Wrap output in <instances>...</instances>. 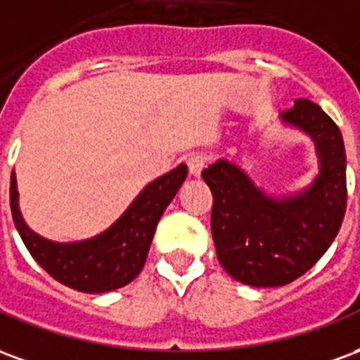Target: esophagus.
<instances>
[{
  "instance_id": "34e87169",
  "label": "esophagus",
  "mask_w": 360,
  "mask_h": 360,
  "mask_svg": "<svg viewBox=\"0 0 360 360\" xmlns=\"http://www.w3.org/2000/svg\"><path fill=\"white\" fill-rule=\"evenodd\" d=\"M206 156L202 154H193V156L187 160L188 165V175H193V177H200V173L204 172V167H206Z\"/></svg>"
}]
</instances>
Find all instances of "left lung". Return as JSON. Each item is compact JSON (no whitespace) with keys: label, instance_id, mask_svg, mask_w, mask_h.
<instances>
[{"label":"left lung","instance_id":"left-lung-1","mask_svg":"<svg viewBox=\"0 0 360 360\" xmlns=\"http://www.w3.org/2000/svg\"><path fill=\"white\" fill-rule=\"evenodd\" d=\"M281 121L316 144L320 173L302 193L274 198L227 160L202 172L214 196L210 224L219 264L252 287L287 285L309 271L335 239L347 206L340 127L310 100H297Z\"/></svg>","mask_w":360,"mask_h":360}]
</instances>
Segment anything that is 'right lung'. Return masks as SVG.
Returning <instances> with one entry per match:
<instances>
[{
  "mask_svg": "<svg viewBox=\"0 0 360 360\" xmlns=\"http://www.w3.org/2000/svg\"><path fill=\"white\" fill-rule=\"evenodd\" d=\"M185 177L187 165H177L142 188L125 214L103 233L86 241L56 243L40 237L25 224L13 173L9 188L13 221L28 252L51 278L82 293H105L131 283L141 274L158 221Z\"/></svg>",
  "mask_w": 360,
  "mask_h": 360,
  "instance_id": "obj_1",
  "label": "right lung"
}]
</instances>
